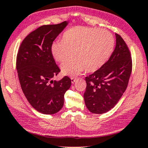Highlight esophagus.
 Returning <instances> with one entry per match:
<instances>
[{"mask_svg":"<svg viewBox=\"0 0 148 148\" xmlns=\"http://www.w3.org/2000/svg\"><path fill=\"white\" fill-rule=\"evenodd\" d=\"M71 81H72V84H74V82H75V81H76V78L72 77V78H71Z\"/></svg>","mask_w":148,"mask_h":148,"instance_id":"obj_1","label":"esophagus"}]
</instances>
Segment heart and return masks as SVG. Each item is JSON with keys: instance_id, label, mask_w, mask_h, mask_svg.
Masks as SVG:
<instances>
[{"instance_id": "b5f03b06", "label": "heart", "mask_w": 148, "mask_h": 148, "mask_svg": "<svg viewBox=\"0 0 148 148\" xmlns=\"http://www.w3.org/2000/svg\"><path fill=\"white\" fill-rule=\"evenodd\" d=\"M114 40L104 29L76 26L65 32L62 40L51 45V54L56 62L66 60L72 52L73 58L61 66L65 76H76L85 69L95 72L103 66L111 56Z\"/></svg>"}]
</instances>
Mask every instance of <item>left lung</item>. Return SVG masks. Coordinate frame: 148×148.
I'll return each instance as SVG.
<instances>
[{"mask_svg":"<svg viewBox=\"0 0 148 148\" xmlns=\"http://www.w3.org/2000/svg\"><path fill=\"white\" fill-rule=\"evenodd\" d=\"M116 47L107 62L85 77L84 99L87 109L93 114L110 111L127 89L132 71V60L127 45L116 34Z\"/></svg>","mask_w":148,"mask_h":148,"instance_id":"obj_1","label":"left lung"}]
</instances>
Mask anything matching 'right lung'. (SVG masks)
Masks as SVG:
<instances>
[{
    "label": "right lung",
    "instance_id": "1",
    "mask_svg": "<svg viewBox=\"0 0 148 148\" xmlns=\"http://www.w3.org/2000/svg\"><path fill=\"white\" fill-rule=\"evenodd\" d=\"M68 24L66 21L39 27L23 39L17 53L16 68L23 94L35 110L44 114H54L62 109L64 94L72 83L68 76L53 80L60 70L50 51Z\"/></svg>",
    "mask_w": 148,
    "mask_h": 148
}]
</instances>
